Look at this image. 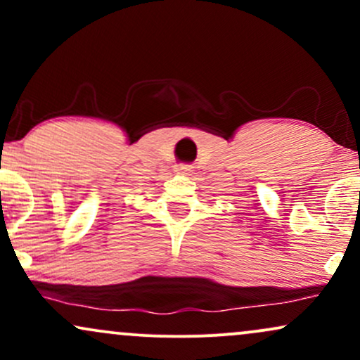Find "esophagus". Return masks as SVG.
Returning a JSON list of instances; mask_svg holds the SVG:
<instances>
[{"instance_id": "1", "label": "esophagus", "mask_w": 360, "mask_h": 360, "mask_svg": "<svg viewBox=\"0 0 360 360\" xmlns=\"http://www.w3.org/2000/svg\"><path fill=\"white\" fill-rule=\"evenodd\" d=\"M189 171H191V167L189 166H177V172H181V174H189Z\"/></svg>"}]
</instances>
